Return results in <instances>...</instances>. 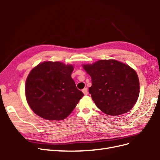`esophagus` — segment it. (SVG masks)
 Listing matches in <instances>:
<instances>
[{
	"label": "esophagus",
	"mask_w": 160,
	"mask_h": 160,
	"mask_svg": "<svg viewBox=\"0 0 160 160\" xmlns=\"http://www.w3.org/2000/svg\"><path fill=\"white\" fill-rule=\"evenodd\" d=\"M82 91H83V93H84V95H88V88H84L83 90H82Z\"/></svg>",
	"instance_id": "1"
}]
</instances>
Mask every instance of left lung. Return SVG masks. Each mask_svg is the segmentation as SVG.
<instances>
[{"instance_id":"obj_1","label":"left lung","mask_w":160,"mask_h":160,"mask_svg":"<svg viewBox=\"0 0 160 160\" xmlns=\"http://www.w3.org/2000/svg\"><path fill=\"white\" fill-rule=\"evenodd\" d=\"M83 67L91 77V98L101 111L115 116L132 109L139 97V82L132 67L114 59L99 60Z\"/></svg>"}]
</instances>
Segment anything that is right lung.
<instances>
[{"label":"right lung","mask_w":160,"mask_h":160,"mask_svg":"<svg viewBox=\"0 0 160 160\" xmlns=\"http://www.w3.org/2000/svg\"><path fill=\"white\" fill-rule=\"evenodd\" d=\"M72 65L45 61L31 71L25 83L28 105L47 120L60 121L71 114L83 93L71 78Z\"/></svg>","instance_id":"1"}]
</instances>
